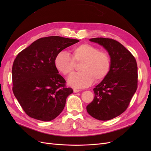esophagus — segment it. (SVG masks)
I'll use <instances>...</instances> for the list:
<instances>
[{
  "mask_svg": "<svg viewBox=\"0 0 151 151\" xmlns=\"http://www.w3.org/2000/svg\"><path fill=\"white\" fill-rule=\"evenodd\" d=\"M79 92H80V90H79V89H74V93H79Z\"/></svg>",
  "mask_w": 151,
  "mask_h": 151,
  "instance_id": "obj_1",
  "label": "esophagus"
}]
</instances>
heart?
Wrapping results in <instances>:
<instances>
[{
	"mask_svg": "<svg viewBox=\"0 0 151 151\" xmlns=\"http://www.w3.org/2000/svg\"><path fill=\"white\" fill-rule=\"evenodd\" d=\"M72 57L65 52L59 53L55 58L57 70L66 77L74 72L76 64L83 63L81 72L72 76L68 81L70 86L84 88L89 86L94 80L99 82L109 74L111 67V57L108 52L88 43L74 47L71 50Z\"/></svg>",
	"mask_w": 151,
	"mask_h": 151,
	"instance_id": "b5f03b06",
	"label": "heart"
}]
</instances>
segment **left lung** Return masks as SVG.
Wrapping results in <instances>:
<instances>
[{
    "instance_id": "left-lung-1",
    "label": "left lung",
    "mask_w": 151,
    "mask_h": 151,
    "mask_svg": "<svg viewBox=\"0 0 151 151\" xmlns=\"http://www.w3.org/2000/svg\"><path fill=\"white\" fill-rule=\"evenodd\" d=\"M106 49L111 60L109 74L95 87L93 101L86 107L89 115L99 120H109L127 109L138 85L135 57L117 41L111 38L89 40Z\"/></svg>"
}]
</instances>
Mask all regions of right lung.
I'll list each match as a JSON object with an SVG mask.
<instances>
[{
    "instance_id": "1",
    "label": "right lung",
    "mask_w": 151,
    "mask_h": 151,
    "mask_svg": "<svg viewBox=\"0 0 151 151\" xmlns=\"http://www.w3.org/2000/svg\"><path fill=\"white\" fill-rule=\"evenodd\" d=\"M79 41L58 36L36 40L18 53L12 68V91L29 116L48 122L60 115L73 93L58 74L55 58L63 49Z\"/></svg>"
}]
</instances>
